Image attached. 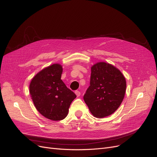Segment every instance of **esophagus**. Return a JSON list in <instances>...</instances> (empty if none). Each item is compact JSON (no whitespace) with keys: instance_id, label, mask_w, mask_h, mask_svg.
I'll use <instances>...</instances> for the list:
<instances>
[{"instance_id":"obj_1","label":"esophagus","mask_w":157,"mask_h":157,"mask_svg":"<svg viewBox=\"0 0 157 157\" xmlns=\"http://www.w3.org/2000/svg\"><path fill=\"white\" fill-rule=\"evenodd\" d=\"M75 95H77V97H79L80 95H81V93H80V91H75Z\"/></svg>"}]
</instances>
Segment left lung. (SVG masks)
<instances>
[{
    "instance_id": "left-lung-1",
    "label": "left lung",
    "mask_w": 157,
    "mask_h": 157,
    "mask_svg": "<svg viewBox=\"0 0 157 157\" xmlns=\"http://www.w3.org/2000/svg\"><path fill=\"white\" fill-rule=\"evenodd\" d=\"M90 86L83 96L91 113L98 118L113 114L126 90V78L115 66L104 62L91 66Z\"/></svg>"
}]
</instances>
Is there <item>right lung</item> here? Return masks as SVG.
Listing matches in <instances>:
<instances>
[{
  "label": "right lung",
  "mask_w": 157,
  "mask_h": 157,
  "mask_svg": "<svg viewBox=\"0 0 157 157\" xmlns=\"http://www.w3.org/2000/svg\"><path fill=\"white\" fill-rule=\"evenodd\" d=\"M62 66L53 64L35 75L29 84V93L35 108L53 121L64 119L75 94L61 79Z\"/></svg>",
  "instance_id": "1"
}]
</instances>
